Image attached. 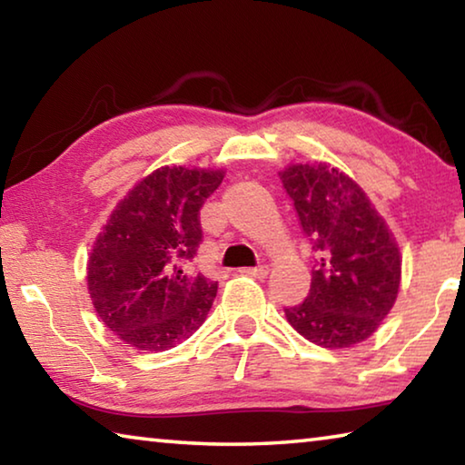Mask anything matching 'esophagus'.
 Returning a JSON list of instances; mask_svg holds the SVG:
<instances>
[{
  "label": "esophagus",
  "instance_id": "esophagus-1",
  "mask_svg": "<svg viewBox=\"0 0 465 465\" xmlns=\"http://www.w3.org/2000/svg\"><path fill=\"white\" fill-rule=\"evenodd\" d=\"M240 272L246 274V277H254V279H264L266 274H269V266H254V269H242Z\"/></svg>",
  "mask_w": 465,
  "mask_h": 465
}]
</instances>
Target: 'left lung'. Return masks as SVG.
Returning <instances> with one entry per match:
<instances>
[{"mask_svg":"<svg viewBox=\"0 0 465 465\" xmlns=\"http://www.w3.org/2000/svg\"><path fill=\"white\" fill-rule=\"evenodd\" d=\"M281 180L313 252L310 293L285 308L287 322L324 349L367 341L398 297L396 240L363 188L336 168L295 163Z\"/></svg>","mask_w":465,"mask_h":465,"instance_id":"8db88e82","label":"left lung"}]
</instances>
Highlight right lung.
Returning <instances> with one entry per match:
<instances>
[{
  "label": "right lung",
  "instance_id": "1",
  "mask_svg": "<svg viewBox=\"0 0 465 465\" xmlns=\"http://www.w3.org/2000/svg\"><path fill=\"white\" fill-rule=\"evenodd\" d=\"M222 180V170H155L116 204L94 243V308L137 351L162 352L186 341L213 305L217 281L186 266L203 242L199 211Z\"/></svg>",
  "mask_w": 465,
  "mask_h": 465
}]
</instances>
